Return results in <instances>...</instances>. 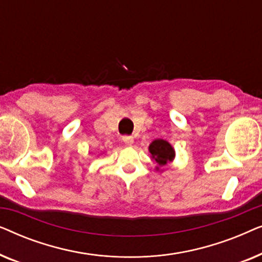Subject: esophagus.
<instances>
[{
  "label": "esophagus",
  "mask_w": 262,
  "mask_h": 262,
  "mask_svg": "<svg viewBox=\"0 0 262 262\" xmlns=\"http://www.w3.org/2000/svg\"><path fill=\"white\" fill-rule=\"evenodd\" d=\"M123 142L126 145H132L134 144V137L132 136H123Z\"/></svg>",
  "instance_id": "1"
}]
</instances>
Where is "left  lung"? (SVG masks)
I'll return each mask as SVG.
<instances>
[{"instance_id":"1","label":"left lung","mask_w":262,"mask_h":262,"mask_svg":"<svg viewBox=\"0 0 262 262\" xmlns=\"http://www.w3.org/2000/svg\"><path fill=\"white\" fill-rule=\"evenodd\" d=\"M149 151L151 154L152 159L159 163L160 167L166 166L167 162H170L174 159L175 151L171 145L163 139H156L149 146ZM159 169V168H157Z\"/></svg>"}]
</instances>
